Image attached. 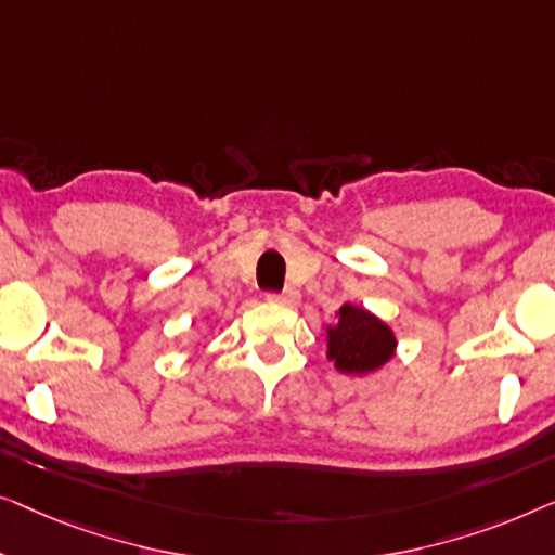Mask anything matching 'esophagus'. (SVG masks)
Wrapping results in <instances>:
<instances>
[{
    "label": "esophagus",
    "mask_w": 555,
    "mask_h": 555,
    "mask_svg": "<svg viewBox=\"0 0 555 555\" xmlns=\"http://www.w3.org/2000/svg\"><path fill=\"white\" fill-rule=\"evenodd\" d=\"M269 299L276 304H284V307H296L301 299V294L296 292V288L288 286V288H284V292H269Z\"/></svg>",
    "instance_id": "1"
}]
</instances>
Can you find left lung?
<instances>
[{"label":"left lung","instance_id":"left-lung-1","mask_svg":"<svg viewBox=\"0 0 555 555\" xmlns=\"http://www.w3.org/2000/svg\"><path fill=\"white\" fill-rule=\"evenodd\" d=\"M339 324L330 326V359L339 372L364 374L377 370L395 352V334L385 322L362 307L345 304L339 311Z\"/></svg>","mask_w":555,"mask_h":555}]
</instances>
